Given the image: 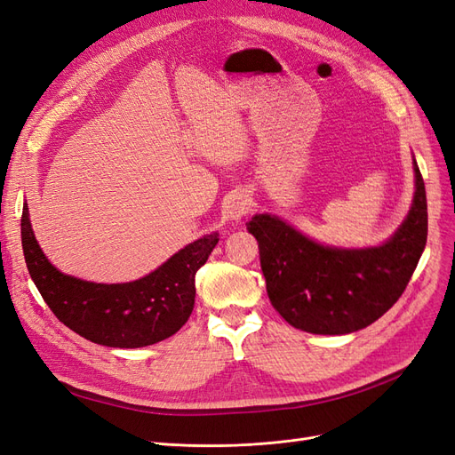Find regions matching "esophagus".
<instances>
[{
  "label": "esophagus",
  "instance_id": "obj_1",
  "mask_svg": "<svg viewBox=\"0 0 455 455\" xmlns=\"http://www.w3.org/2000/svg\"><path fill=\"white\" fill-rule=\"evenodd\" d=\"M251 209H252V201H251L249 196H244V194H237V196L229 197V201L226 204L228 216L231 220H235V222H237V220H241L243 216L249 214Z\"/></svg>",
  "mask_w": 455,
  "mask_h": 455
}]
</instances>
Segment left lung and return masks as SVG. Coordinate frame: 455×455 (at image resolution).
<instances>
[{"label": "left lung", "mask_w": 455, "mask_h": 455, "mask_svg": "<svg viewBox=\"0 0 455 455\" xmlns=\"http://www.w3.org/2000/svg\"><path fill=\"white\" fill-rule=\"evenodd\" d=\"M414 172L416 194L404 224L376 249H330L269 214L246 224L259 246L271 306L288 324L311 334H349L396 304L427 243V197L416 161Z\"/></svg>", "instance_id": "1"}]
</instances>
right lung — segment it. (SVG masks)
<instances>
[{
	"label": "right lung",
	"mask_w": 455,
	"mask_h": 455,
	"mask_svg": "<svg viewBox=\"0 0 455 455\" xmlns=\"http://www.w3.org/2000/svg\"><path fill=\"white\" fill-rule=\"evenodd\" d=\"M20 233L30 277L54 316L92 343L121 349L151 346L186 324L196 304V273L220 237L211 233L194 241L139 281L96 284L64 275L51 264L34 237L26 204Z\"/></svg>",
	"instance_id": "obj_1"
}]
</instances>
